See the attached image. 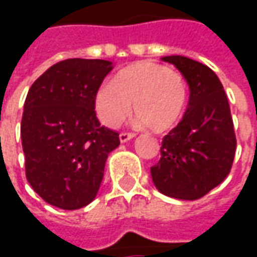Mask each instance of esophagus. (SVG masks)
I'll use <instances>...</instances> for the list:
<instances>
[{
    "mask_svg": "<svg viewBox=\"0 0 257 257\" xmlns=\"http://www.w3.org/2000/svg\"><path fill=\"white\" fill-rule=\"evenodd\" d=\"M135 137V134L134 132H122L120 135H119V138H120V143H126L129 140H132Z\"/></svg>",
    "mask_w": 257,
    "mask_h": 257,
    "instance_id": "esophagus-1",
    "label": "esophagus"
}]
</instances>
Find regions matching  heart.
<instances>
[{
    "label": "heart",
    "instance_id": "b5f03b06",
    "mask_svg": "<svg viewBox=\"0 0 257 257\" xmlns=\"http://www.w3.org/2000/svg\"><path fill=\"white\" fill-rule=\"evenodd\" d=\"M155 132L173 129L187 105V81L183 74L153 61H140L120 70L113 81L95 93V111L108 128L119 126L131 113Z\"/></svg>",
    "mask_w": 257,
    "mask_h": 257
}]
</instances>
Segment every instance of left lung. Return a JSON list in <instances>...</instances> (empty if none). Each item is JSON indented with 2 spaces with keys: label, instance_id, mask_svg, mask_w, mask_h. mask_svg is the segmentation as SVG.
Returning <instances> with one entry per match:
<instances>
[{
  "label": "left lung",
  "instance_id": "8db88e82",
  "mask_svg": "<svg viewBox=\"0 0 257 257\" xmlns=\"http://www.w3.org/2000/svg\"><path fill=\"white\" fill-rule=\"evenodd\" d=\"M189 84L187 110L162 140L150 168L156 189L176 199H199L231 173L236 149L228 96L216 73L184 56H165Z\"/></svg>",
  "mask_w": 257,
  "mask_h": 257
}]
</instances>
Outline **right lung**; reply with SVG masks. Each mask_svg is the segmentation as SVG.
Listing matches in <instances>:
<instances>
[{
    "label": "right lung",
    "mask_w": 257,
    "mask_h": 257,
    "mask_svg": "<svg viewBox=\"0 0 257 257\" xmlns=\"http://www.w3.org/2000/svg\"><path fill=\"white\" fill-rule=\"evenodd\" d=\"M113 70L104 59H67L37 78L21 123L26 179L50 205L77 210L92 202L119 132L101 126L95 93Z\"/></svg>",
    "instance_id": "right-lung-1"
}]
</instances>
